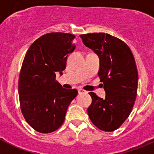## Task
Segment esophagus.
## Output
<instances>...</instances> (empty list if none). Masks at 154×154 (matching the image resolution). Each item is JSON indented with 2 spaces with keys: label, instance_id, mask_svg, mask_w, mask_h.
<instances>
[{
  "label": "esophagus",
  "instance_id": "1",
  "mask_svg": "<svg viewBox=\"0 0 154 154\" xmlns=\"http://www.w3.org/2000/svg\"><path fill=\"white\" fill-rule=\"evenodd\" d=\"M85 90H83V89H82V88H80V89H79V94H83V93H85Z\"/></svg>",
  "mask_w": 154,
  "mask_h": 154
}]
</instances>
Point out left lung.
I'll use <instances>...</instances> for the list:
<instances>
[{"label": "left lung", "instance_id": "1", "mask_svg": "<svg viewBox=\"0 0 154 154\" xmlns=\"http://www.w3.org/2000/svg\"><path fill=\"white\" fill-rule=\"evenodd\" d=\"M84 45L100 58L98 75L106 92L104 99L89 92L92 103L88 113L92 123L104 131H113L125 122L137 96L138 74L129 47L103 32L81 35Z\"/></svg>", "mask_w": 154, "mask_h": 154}]
</instances>
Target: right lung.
<instances>
[{
	"label": "right lung",
	"mask_w": 154,
	"mask_h": 154,
	"mask_svg": "<svg viewBox=\"0 0 154 154\" xmlns=\"http://www.w3.org/2000/svg\"><path fill=\"white\" fill-rule=\"evenodd\" d=\"M74 35L51 32L41 36L28 50L19 78L22 113L27 123L40 133L56 131L63 123L76 89H65L56 72L66 69L68 54L75 48Z\"/></svg>",
	"instance_id": "add662e5"
}]
</instances>
